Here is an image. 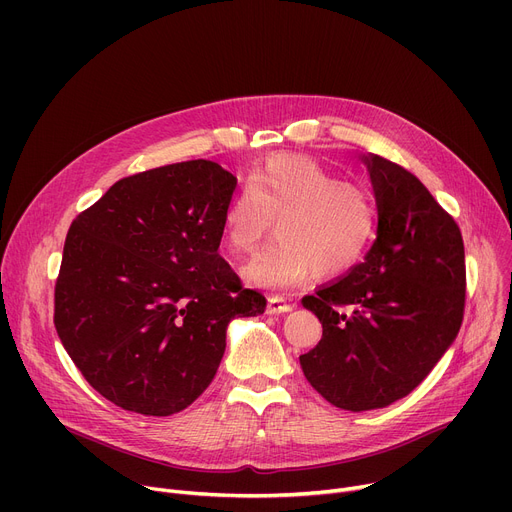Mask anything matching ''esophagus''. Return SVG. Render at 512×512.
<instances>
[{"label":"esophagus","instance_id":"1","mask_svg":"<svg viewBox=\"0 0 512 512\" xmlns=\"http://www.w3.org/2000/svg\"><path fill=\"white\" fill-rule=\"evenodd\" d=\"M292 303H288L282 294H272L270 299H267V313L270 315H280V313H288L292 311Z\"/></svg>","mask_w":512,"mask_h":512}]
</instances>
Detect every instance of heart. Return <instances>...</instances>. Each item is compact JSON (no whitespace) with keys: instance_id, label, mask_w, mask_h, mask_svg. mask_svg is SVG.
Wrapping results in <instances>:
<instances>
[{"instance_id":"heart-1","label":"heart","mask_w":512,"mask_h":512,"mask_svg":"<svg viewBox=\"0 0 512 512\" xmlns=\"http://www.w3.org/2000/svg\"><path fill=\"white\" fill-rule=\"evenodd\" d=\"M242 278L249 286L284 290L319 278L351 274L378 230V205L361 182L342 180L307 155H276L251 174L228 203L222 242L234 257H247L270 238Z\"/></svg>"}]
</instances>
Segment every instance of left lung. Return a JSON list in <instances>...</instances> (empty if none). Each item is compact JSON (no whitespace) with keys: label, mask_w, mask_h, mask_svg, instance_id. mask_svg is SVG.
<instances>
[{"label":"left lung","mask_w":512,"mask_h":512,"mask_svg":"<svg viewBox=\"0 0 512 512\" xmlns=\"http://www.w3.org/2000/svg\"><path fill=\"white\" fill-rule=\"evenodd\" d=\"M378 201V238L365 261L303 305L324 334L301 355L309 384L334 407L371 411L415 390L463 324L465 245L459 224L421 180L363 155Z\"/></svg>","instance_id":"obj_1"}]
</instances>
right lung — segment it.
Instances as JSON below:
<instances>
[{
    "label": "right lung",
    "instance_id": "1",
    "mask_svg": "<svg viewBox=\"0 0 512 512\" xmlns=\"http://www.w3.org/2000/svg\"><path fill=\"white\" fill-rule=\"evenodd\" d=\"M234 186L213 161H182L118 180L72 222L53 324L116 407L180 413L215 378L230 321L265 311L218 253Z\"/></svg>",
    "mask_w": 512,
    "mask_h": 512
}]
</instances>
